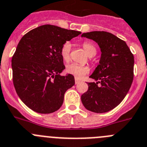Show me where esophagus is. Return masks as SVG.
<instances>
[{
  "label": "esophagus",
  "instance_id": "esophagus-1",
  "mask_svg": "<svg viewBox=\"0 0 147 147\" xmlns=\"http://www.w3.org/2000/svg\"><path fill=\"white\" fill-rule=\"evenodd\" d=\"M75 84H78V83H80V80H78V78H75Z\"/></svg>",
  "mask_w": 147,
  "mask_h": 147
}]
</instances>
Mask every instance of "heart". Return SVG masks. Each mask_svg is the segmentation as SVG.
Segmentation results:
<instances>
[{
  "instance_id": "obj_1",
  "label": "heart",
  "mask_w": 147,
  "mask_h": 147,
  "mask_svg": "<svg viewBox=\"0 0 147 147\" xmlns=\"http://www.w3.org/2000/svg\"><path fill=\"white\" fill-rule=\"evenodd\" d=\"M83 47L88 55L90 57H93L96 53V49L95 46L90 42H88V41L83 42ZM71 48H72L71 43L68 41L64 42L61 46V49H60V54L64 61H69L70 59ZM89 71H90V69L87 66L80 65L75 63L69 64L66 66V72L70 75H74L77 78H81L85 75L88 73Z\"/></svg>"
}]
</instances>
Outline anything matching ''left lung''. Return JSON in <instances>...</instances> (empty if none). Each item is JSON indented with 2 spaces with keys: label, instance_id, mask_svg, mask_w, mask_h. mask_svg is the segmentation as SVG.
I'll list each match as a JSON object with an SVG mask.
<instances>
[{
  "label": "left lung",
  "instance_id": "1",
  "mask_svg": "<svg viewBox=\"0 0 147 147\" xmlns=\"http://www.w3.org/2000/svg\"><path fill=\"white\" fill-rule=\"evenodd\" d=\"M82 37L96 41L101 51L99 64L90 76L98 82L88 83V89L81 96L82 103L96 113L109 112L120 105L131 88L134 55L124 40L110 32L94 31L82 34Z\"/></svg>",
  "mask_w": 147,
  "mask_h": 147
}]
</instances>
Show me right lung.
<instances>
[{
    "instance_id": "obj_1",
    "label": "right lung",
    "mask_w": 147,
    "mask_h": 147,
    "mask_svg": "<svg viewBox=\"0 0 147 147\" xmlns=\"http://www.w3.org/2000/svg\"><path fill=\"white\" fill-rule=\"evenodd\" d=\"M80 34L46 24L30 30L20 40L11 59L13 83L16 94L30 109L49 114L61 107L75 78L70 74L59 75L65 69L60 49Z\"/></svg>"
}]
</instances>
